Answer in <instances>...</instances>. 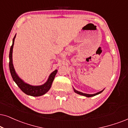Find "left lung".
I'll list each match as a JSON object with an SVG mask.
<instances>
[{"instance_id": "8db88e82", "label": "left lung", "mask_w": 128, "mask_h": 128, "mask_svg": "<svg viewBox=\"0 0 128 128\" xmlns=\"http://www.w3.org/2000/svg\"><path fill=\"white\" fill-rule=\"evenodd\" d=\"M74 91L76 92V93L78 94H80V95H82V96H86L87 98H90V97H92V96H96L97 94H98L101 93L102 92L103 90H102V91H100L99 92H98V93H95V94H86V93H82V92H78V91H77V90H76L74 88Z\"/></svg>"}]
</instances>
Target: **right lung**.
Listing matches in <instances>:
<instances>
[{
  "label": "right lung",
  "instance_id": "obj_1",
  "mask_svg": "<svg viewBox=\"0 0 128 128\" xmlns=\"http://www.w3.org/2000/svg\"><path fill=\"white\" fill-rule=\"evenodd\" d=\"M15 37L16 35H14V38L13 39V43L10 47V52H9V70H10V72L13 80L16 83L18 86L20 88V90L24 93L26 94L32 96H42V95L46 93L50 89L51 85H52L53 80H54L55 78V76H56V72H57V70H55L54 72H53L52 73L50 74L47 82L45 84H44L43 85L38 86H34L30 85L28 84L25 83V82H24V81L21 80L15 72L14 65H13L12 63V51Z\"/></svg>",
  "mask_w": 128,
  "mask_h": 128
}]
</instances>
